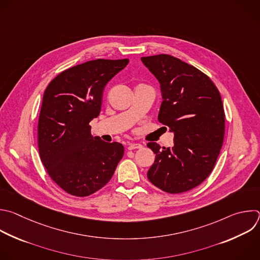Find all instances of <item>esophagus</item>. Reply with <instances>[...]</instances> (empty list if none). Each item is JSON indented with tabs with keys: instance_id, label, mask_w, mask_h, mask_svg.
<instances>
[{
	"instance_id": "34e87169",
	"label": "esophagus",
	"mask_w": 260,
	"mask_h": 260,
	"mask_svg": "<svg viewBox=\"0 0 260 260\" xmlns=\"http://www.w3.org/2000/svg\"><path fill=\"white\" fill-rule=\"evenodd\" d=\"M143 146L141 144H138V143H129L127 145V149L128 150H135V149H142Z\"/></svg>"
}]
</instances>
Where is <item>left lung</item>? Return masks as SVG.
<instances>
[{
  "label": "left lung",
  "instance_id": "obj_1",
  "mask_svg": "<svg viewBox=\"0 0 260 260\" xmlns=\"http://www.w3.org/2000/svg\"><path fill=\"white\" fill-rule=\"evenodd\" d=\"M161 85L158 120L175 133L174 147L147 146L156 154L149 181L169 194L190 191L215 165L224 138V110L213 81L196 67L167 54L142 57Z\"/></svg>",
  "mask_w": 260,
  "mask_h": 260
}]
</instances>
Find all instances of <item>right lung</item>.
<instances>
[{
    "mask_svg": "<svg viewBox=\"0 0 260 260\" xmlns=\"http://www.w3.org/2000/svg\"><path fill=\"white\" fill-rule=\"evenodd\" d=\"M128 62H84L62 71L45 91L38 123L40 157L50 178L72 196L102 189L123 156L121 144L93 138L90 121L101 111L105 85Z\"/></svg>",
    "mask_w": 260,
    "mask_h": 260,
    "instance_id": "add662e5",
    "label": "right lung"
}]
</instances>
